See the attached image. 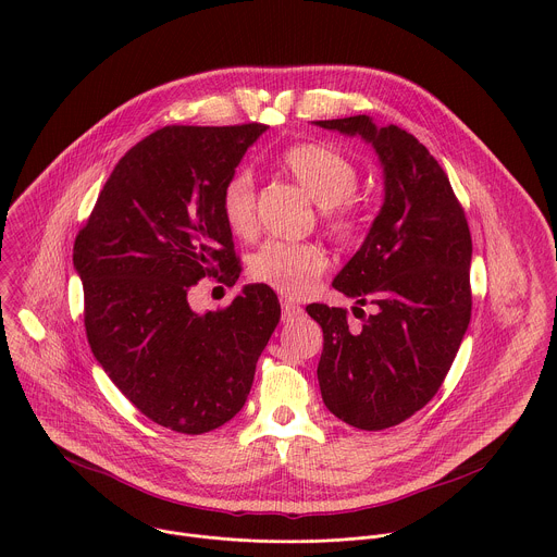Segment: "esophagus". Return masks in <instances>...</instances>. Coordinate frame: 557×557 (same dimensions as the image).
<instances>
[{
  "instance_id": "obj_1",
  "label": "esophagus",
  "mask_w": 557,
  "mask_h": 557,
  "mask_svg": "<svg viewBox=\"0 0 557 557\" xmlns=\"http://www.w3.org/2000/svg\"><path fill=\"white\" fill-rule=\"evenodd\" d=\"M304 314V308L290 299H282V320L284 322H295Z\"/></svg>"
}]
</instances>
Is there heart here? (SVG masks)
Returning a JSON list of instances; mask_svg holds the SVG:
<instances>
[{"instance_id":"obj_1","label":"heart","mask_w":557,"mask_h":557,"mask_svg":"<svg viewBox=\"0 0 557 557\" xmlns=\"http://www.w3.org/2000/svg\"><path fill=\"white\" fill-rule=\"evenodd\" d=\"M282 170L322 207V222L339 245H355L366 231L363 205L355 198L359 170L339 149L326 143H295L280 156ZM220 209L226 226L240 237L258 231V196L251 172L235 170L220 189ZM329 267V256L312 243H264L251 258L256 282L286 297L304 295Z\"/></svg>"}]
</instances>
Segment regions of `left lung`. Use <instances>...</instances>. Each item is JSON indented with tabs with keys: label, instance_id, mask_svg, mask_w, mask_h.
I'll return each mask as SVG.
<instances>
[{
	"label": "left lung",
	"instance_id": "left-lung-1",
	"mask_svg": "<svg viewBox=\"0 0 557 557\" xmlns=\"http://www.w3.org/2000/svg\"><path fill=\"white\" fill-rule=\"evenodd\" d=\"M374 145L385 200L363 247L333 286L374 310L350 329L348 310L306 306L324 331L317 366L322 399L344 423L379 432L428 406L471 320V233L447 174L406 129L366 114L314 121Z\"/></svg>",
	"mask_w": 557,
	"mask_h": 557
}]
</instances>
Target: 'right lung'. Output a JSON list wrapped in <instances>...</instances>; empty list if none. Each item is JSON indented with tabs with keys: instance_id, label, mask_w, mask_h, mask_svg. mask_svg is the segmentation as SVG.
I'll use <instances>...</instances> for the list:
<instances>
[{
	"instance_id": "obj_1",
	"label": "right lung",
	"mask_w": 557,
	"mask_h": 557,
	"mask_svg": "<svg viewBox=\"0 0 557 557\" xmlns=\"http://www.w3.org/2000/svg\"><path fill=\"white\" fill-rule=\"evenodd\" d=\"M264 123L168 125L116 163L74 240L88 344L149 421L205 434L243 410L277 322L267 284L215 312L191 310L200 280L233 286L243 264L220 189Z\"/></svg>"
}]
</instances>
